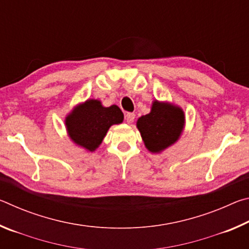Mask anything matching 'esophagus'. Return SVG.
<instances>
[{"instance_id":"34e87169","label":"esophagus","mask_w":249,"mask_h":249,"mask_svg":"<svg viewBox=\"0 0 249 249\" xmlns=\"http://www.w3.org/2000/svg\"><path fill=\"white\" fill-rule=\"evenodd\" d=\"M125 120H126V122H127L128 124L133 123L134 120H135V114H134V113H126V114H125Z\"/></svg>"}]
</instances>
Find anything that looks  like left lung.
<instances>
[{
	"label": "left lung",
	"mask_w": 249,
	"mask_h": 249,
	"mask_svg": "<svg viewBox=\"0 0 249 249\" xmlns=\"http://www.w3.org/2000/svg\"><path fill=\"white\" fill-rule=\"evenodd\" d=\"M136 125L146 148L150 153H160L179 140L184 127V113L177 105L156 100L150 113L141 116Z\"/></svg>",
	"instance_id": "left-lung-1"
}]
</instances>
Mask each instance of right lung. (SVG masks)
I'll list each match as a JSON object with an SVG mask.
<instances>
[{
    "label": "right lung",
    "instance_id": "obj_1",
    "mask_svg": "<svg viewBox=\"0 0 249 249\" xmlns=\"http://www.w3.org/2000/svg\"><path fill=\"white\" fill-rule=\"evenodd\" d=\"M124 114L117 105L105 107L99 100H87L75 107L66 117L69 137L75 145L94 151L101 145L108 128L121 124Z\"/></svg>",
    "mask_w": 249,
    "mask_h": 249
}]
</instances>
